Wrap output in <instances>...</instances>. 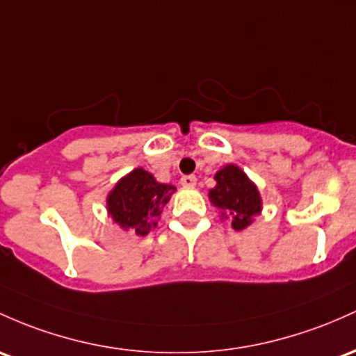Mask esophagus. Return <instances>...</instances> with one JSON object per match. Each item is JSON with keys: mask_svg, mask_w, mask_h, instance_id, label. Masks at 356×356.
<instances>
[{"mask_svg": "<svg viewBox=\"0 0 356 356\" xmlns=\"http://www.w3.org/2000/svg\"><path fill=\"white\" fill-rule=\"evenodd\" d=\"M181 184L184 187H194L197 184V177L196 175H184V177L181 179Z\"/></svg>", "mask_w": 356, "mask_h": 356, "instance_id": "obj_1", "label": "esophagus"}]
</instances>
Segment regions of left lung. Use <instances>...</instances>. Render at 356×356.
<instances>
[{"instance_id": "obj_1", "label": "left lung", "mask_w": 356, "mask_h": 356, "mask_svg": "<svg viewBox=\"0 0 356 356\" xmlns=\"http://www.w3.org/2000/svg\"><path fill=\"white\" fill-rule=\"evenodd\" d=\"M216 186L209 189V202L220 209L221 220H228L233 229L243 232L261 214L260 191L255 182L235 163L221 167L214 174Z\"/></svg>"}]
</instances>
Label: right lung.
<instances>
[{"mask_svg":"<svg viewBox=\"0 0 356 356\" xmlns=\"http://www.w3.org/2000/svg\"><path fill=\"white\" fill-rule=\"evenodd\" d=\"M175 191V186L162 184L154 174L136 167L108 193V216L123 232L145 236L157 226L160 214Z\"/></svg>","mask_w":356,"mask_h":356,"instance_id":"add662e5","label":"right lung"}]
</instances>
